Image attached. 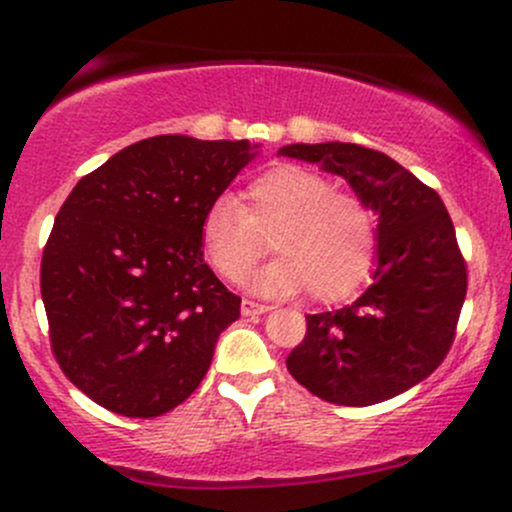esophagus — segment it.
Here are the masks:
<instances>
[{"label":"esophagus","instance_id":"obj_1","mask_svg":"<svg viewBox=\"0 0 512 512\" xmlns=\"http://www.w3.org/2000/svg\"><path fill=\"white\" fill-rule=\"evenodd\" d=\"M269 310V305H262V303H255V301H248V298H243V303H240V313L245 317H255V315H264Z\"/></svg>","mask_w":512,"mask_h":512}]
</instances>
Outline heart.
Segmentation results:
<instances>
[{
	"mask_svg": "<svg viewBox=\"0 0 512 512\" xmlns=\"http://www.w3.org/2000/svg\"><path fill=\"white\" fill-rule=\"evenodd\" d=\"M276 257L248 281L264 296L342 301L366 281L375 255L373 211L313 170L281 163L245 187L240 204L219 197L204 211L199 240L207 262L226 281L255 267L271 238Z\"/></svg>",
	"mask_w": 512,
	"mask_h": 512,
	"instance_id": "1",
	"label": "heart"
}]
</instances>
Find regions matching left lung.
Listing matches in <instances>:
<instances>
[{
	"label": "left lung",
	"mask_w": 512,
	"mask_h": 512,
	"mask_svg": "<svg viewBox=\"0 0 512 512\" xmlns=\"http://www.w3.org/2000/svg\"><path fill=\"white\" fill-rule=\"evenodd\" d=\"M281 156L344 178L378 214L373 284L334 313L305 315L286 368L325 402L368 407L402 395L443 363L467 296V264L436 190L395 158L358 144H289Z\"/></svg>",
	"instance_id": "left-lung-1"
}]
</instances>
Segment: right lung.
Returning a JSON list of instances; mask_svg holds the SVG:
<instances>
[{
  "instance_id": "right-lung-1",
  "label": "right lung",
  "mask_w": 512,
  "mask_h": 512,
  "mask_svg": "<svg viewBox=\"0 0 512 512\" xmlns=\"http://www.w3.org/2000/svg\"><path fill=\"white\" fill-rule=\"evenodd\" d=\"M260 146L158 134L76 182L43 250L52 354L101 407L132 419L197 390L240 298L204 262L199 223Z\"/></svg>"
}]
</instances>
